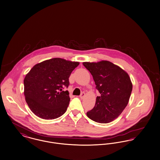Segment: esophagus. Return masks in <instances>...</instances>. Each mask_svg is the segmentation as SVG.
<instances>
[{
	"mask_svg": "<svg viewBox=\"0 0 160 160\" xmlns=\"http://www.w3.org/2000/svg\"><path fill=\"white\" fill-rule=\"evenodd\" d=\"M85 92H82V93L81 94V95L79 96V97H80V98H81V99H83L84 98V97H85Z\"/></svg>",
	"mask_w": 160,
	"mask_h": 160,
	"instance_id": "esophagus-1",
	"label": "esophagus"
}]
</instances>
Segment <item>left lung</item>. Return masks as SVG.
I'll return each mask as SVG.
<instances>
[{
    "label": "left lung",
    "mask_w": 160,
    "mask_h": 160,
    "mask_svg": "<svg viewBox=\"0 0 160 160\" xmlns=\"http://www.w3.org/2000/svg\"><path fill=\"white\" fill-rule=\"evenodd\" d=\"M83 65L92 74L100 92L94 108L87 112L93 121L101 123L115 120L125 108L132 90L128 74L108 61L98 62H84Z\"/></svg>",
    "instance_id": "1"
}]
</instances>
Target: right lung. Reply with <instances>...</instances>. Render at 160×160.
<instances>
[{"instance_id":"obj_1","label":"right lung","mask_w":160,"mask_h":160,"mask_svg":"<svg viewBox=\"0 0 160 160\" xmlns=\"http://www.w3.org/2000/svg\"><path fill=\"white\" fill-rule=\"evenodd\" d=\"M79 62L55 58L35 64L24 79V94L30 109L37 116L49 120L59 118L68 109V78Z\"/></svg>"}]
</instances>
